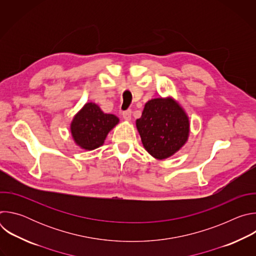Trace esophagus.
I'll use <instances>...</instances> for the list:
<instances>
[{"label": "esophagus", "instance_id": "esophagus-1", "mask_svg": "<svg viewBox=\"0 0 256 256\" xmlns=\"http://www.w3.org/2000/svg\"><path fill=\"white\" fill-rule=\"evenodd\" d=\"M122 118H124V120H126L128 122H130L132 120V110H130V109H128V110L122 112Z\"/></svg>", "mask_w": 256, "mask_h": 256}]
</instances>
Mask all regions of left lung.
<instances>
[{"instance_id": "8db88e82", "label": "left lung", "mask_w": 256, "mask_h": 256, "mask_svg": "<svg viewBox=\"0 0 256 256\" xmlns=\"http://www.w3.org/2000/svg\"><path fill=\"white\" fill-rule=\"evenodd\" d=\"M144 148L157 160L173 156L186 144L190 122L188 114L173 97H160L144 104L136 120Z\"/></svg>"}]
</instances>
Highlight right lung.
Instances as JSON below:
<instances>
[{"label":"right lung","instance_id":"right-lung-1","mask_svg":"<svg viewBox=\"0 0 256 256\" xmlns=\"http://www.w3.org/2000/svg\"><path fill=\"white\" fill-rule=\"evenodd\" d=\"M118 122L114 114H104L96 103L87 102L72 118L70 130L78 147L92 151L104 144L109 132Z\"/></svg>","mask_w":256,"mask_h":256}]
</instances>
